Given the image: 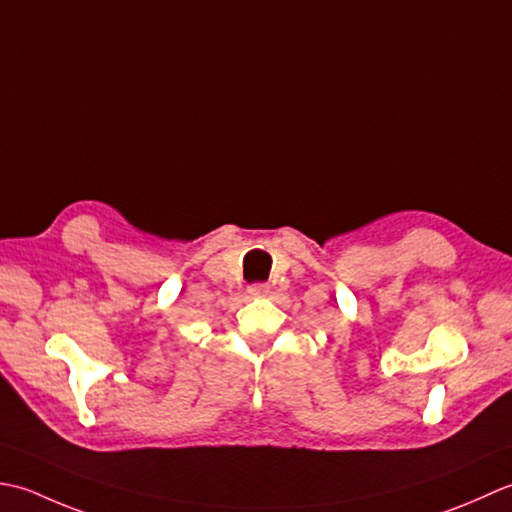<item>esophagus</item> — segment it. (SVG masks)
Instances as JSON below:
<instances>
[{"label": "esophagus", "instance_id": "1", "mask_svg": "<svg viewBox=\"0 0 512 512\" xmlns=\"http://www.w3.org/2000/svg\"><path fill=\"white\" fill-rule=\"evenodd\" d=\"M267 291H269V287L265 285V283H258V285H252L247 289V294L252 296V298H263V296H267Z\"/></svg>", "mask_w": 512, "mask_h": 512}]
</instances>
